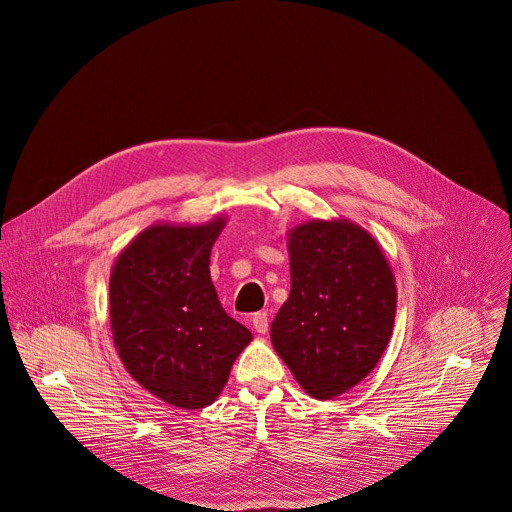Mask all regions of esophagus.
<instances>
[{
  "instance_id": "1",
  "label": "esophagus",
  "mask_w": 512,
  "mask_h": 512,
  "mask_svg": "<svg viewBox=\"0 0 512 512\" xmlns=\"http://www.w3.org/2000/svg\"><path fill=\"white\" fill-rule=\"evenodd\" d=\"M251 322H253V328H255L259 334H265L267 328H269L267 312H257V314L251 318Z\"/></svg>"
}]
</instances>
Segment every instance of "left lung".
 Instances as JSON below:
<instances>
[{
  "label": "left lung",
  "mask_w": 512,
  "mask_h": 512,
  "mask_svg": "<svg viewBox=\"0 0 512 512\" xmlns=\"http://www.w3.org/2000/svg\"><path fill=\"white\" fill-rule=\"evenodd\" d=\"M287 247L291 291L271 342L308 395L332 399L367 377L385 352L395 279L377 241L348 221L300 225Z\"/></svg>",
  "instance_id": "1"
}]
</instances>
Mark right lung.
Segmentation results:
<instances>
[{"label": "right lung", "instance_id": "add662e5", "mask_svg": "<svg viewBox=\"0 0 512 512\" xmlns=\"http://www.w3.org/2000/svg\"><path fill=\"white\" fill-rule=\"evenodd\" d=\"M225 221L154 225L117 257L109 281L111 330L129 375L180 409L210 405L253 340L218 302L210 249Z\"/></svg>", "mask_w": 512, "mask_h": 512}]
</instances>
